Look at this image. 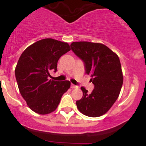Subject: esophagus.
Instances as JSON below:
<instances>
[{
    "label": "esophagus",
    "instance_id": "esophagus-1",
    "mask_svg": "<svg viewBox=\"0 0 146 146\" xmlns=\"http://www.w3.org/2000/svg\"><path fill=\"white\" fill-rule=\"evenodd\" d=\"M71 87L72 88H78V86H76V85H75V84H71Z\"/></svg>",
    "mask_w": 146,
    "mask_h": 146
}]
</instances>
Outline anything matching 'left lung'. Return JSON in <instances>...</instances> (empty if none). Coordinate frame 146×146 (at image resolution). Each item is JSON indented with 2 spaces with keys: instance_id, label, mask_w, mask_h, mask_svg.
Masks as SVG:
<instances>
[{
  "instance_id": "1",
  "label": "left lung",
  "mask_w": 146,
  "mask_h": 146,
  "mask_svg": "<svg viewBox=\"0 0 146 146\" xmlns=\"http://www.w3.org/2000/svg\"><path fill=\"white\" fill-rule=\"evenodd\" d=\"M73 53L83 61L85 72L94 84L91 93L81 87L83 96L76 102L78 110L88 117H98L105 114L114 104L123 84L120 60L116 53L100 43L74 42Z\"/></svg>"
}]
</instances>
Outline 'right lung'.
<instances>
[{"label": "right lung", "mask_w": 146, "mask_h": 146, "mask_svg": "<svg viewBox=\"0 0 146 146\" xmlns=\"http://www.w3.org/2000/svg\"><path fill=\"white\" fill-rule=\"evenodd\" d=\"M70 50L68 43L46 38L30 45L21 54L15 69L16 79L21 95L35 113L54 111L70 88L68 80H48L49 71H57L58 60Z\"/></svg>", "instance_id": "1"}]
</instances>
